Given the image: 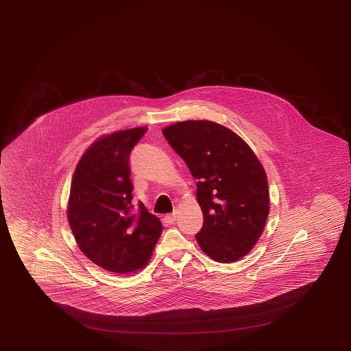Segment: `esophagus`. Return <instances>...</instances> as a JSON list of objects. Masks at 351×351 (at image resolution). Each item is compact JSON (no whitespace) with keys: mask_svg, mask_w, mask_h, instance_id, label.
<instances>
[{"mask_svg":"<svg viewBox=\"0 0 351 351\" xmlns=\"http://www.w3.org/2000/svg\"><path fill=\"white\" fill-rule=\"evenodd\" d=\"M176 218H177V216H176V213H171V215H167V216L165 217V223H174V222H176Z\"/></svg>","mask_w":351,"mask_h":351,"instance_id":"esophagus-1","label":"esophagus"}]
</instances>
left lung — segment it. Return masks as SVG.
Instances as JSON below:
<instances>
[{
  "label": "left lung",
  "instance_id": "1",
  "mask_svg": "<svg viewBox=\"0 0 351 351\" xmlns=\"http://www.w3.org/2000/svg\"><path fill=\"white\" fill-rule=\"evenodd\" d=\"M173 150L197 179L203 227L195 234L215 261H237L260 239L269 216V183L247 143L209 120H186L163 129Z\"/></svg>",
  "mask_w": 351,
  "mask_h": 351
}]
</instances>
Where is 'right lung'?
Segmentation results:
<instances>
[{
    "label": "right lung",
    "mask_w": 351,
    "mask_h": 351,
    "mask_svg": "<svg viewBox=\"0 0 351 351\" xmlns=\"http://www.w3.org/2000/svg\"><path fill=\"white\" fill-rule=\"evenodd\" d=\"M147 127L105 135L76 165L67 219L90 261L115 274L143 269L162 234V223L142 202L134 208L129 157Z\"/></svg>",
    "instance_id": "1"
}]
</instances>
